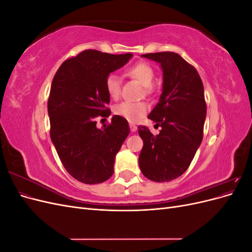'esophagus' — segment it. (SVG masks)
<instances>
[{"instance_id":"34e87169","label":"esophagus","mask_w":252,"mask_h":252,"mask_svg":"<svg viewBox=\"0 0 252 252\" xmlns=\"http://www.w3.org/2000/svg\"><path fill=\"white\" fill-rule=\"evenodd\" d=\"M130 126V130H131V132H135L136 130H138V127H136L135 125H133V124H130L129 125Z\"/></svg>"}]
</instances>
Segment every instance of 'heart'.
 Instances as JSON below:
<instances>
[{"label": "heart", "instance_id": "1", "mask_svg": "<svg viewBox=\"0 0 252 252\" xmlns=\"http://www.w3.org/2000/svg\"><path fill=\"white\" fill-rule=\"evenodd\" d=\"M126 73L135 80H138L145 87V93L150 94L152 93V82L155 78V71L152 67L144 62L136 63L135 65L129 67ZM105 89L108 95L117 100L121 94V81L117 74L110 73L105 80ZM149 106L145 102H122L114 107L113 112L119 117L124 118L130 123L139 122L145 114L147 113Z\"/></svg>", "mask_w": 252, "mask_h": 252}]
</instances>
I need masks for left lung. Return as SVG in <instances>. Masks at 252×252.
<instances>
[{
	"label": "left lung",
	"mask_w": 252,
	"mask_h": 252,
	"mask_svg": "<svg viewBox=\"0 0 252 252\" xmlns=\"http://www.w3.org/2000/svg\"><path fill=\"white\" fill-rule=\"evenodd\" d=\"M163 71L158 103L148 119L161 126L154 135L139 126L143 148L139 157L142 173L154 182H169L184 173L203 140L206 102L203 82L195 68L175 52L146 53Z\"/></svg>",
	"instance_id": "obj_1"
}]
</instances>
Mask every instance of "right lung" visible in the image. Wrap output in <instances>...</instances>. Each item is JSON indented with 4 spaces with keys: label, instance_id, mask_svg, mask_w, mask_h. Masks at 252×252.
<instances>
[{
    "label": "right lung",
    "instance_id": "right-lung-1",
    "mask_svg": "<svg viewBox=\"0 0 252 252\" xmlns=\"http://www.w3.org/2000/svg\"><path fill=\"white\" fill-rule=\"evenodd\" d=\"M131 58V53L88 49L66 60L52 80L50 138L65 169L84 184H98L111 177L114 158L129 134L124 118L113 116L102 128L96 127L95 118L110 116L105 80Z\"/></svg>",
    "mask_w": 252,
    "mask_h": 252
}]
</instances>
